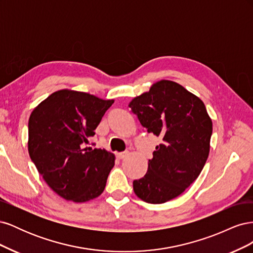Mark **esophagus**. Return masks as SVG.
Instances as JSON below:
<instances>
[{
	"instance_id": "esophagus-1",
	"label": "esophagus",
	"mask_w": 253,
	"mask_h": 253,
	"mask_svg": "<svg viewBox=\"0 0 253 253\" xmlns=\"http://www.w3.org/2000/svg\"><path fill=\"white\" fill-rule=\"evenodd\" d=\"M128 153L127 152H121V153H117V158L119 159H124L127 156Z\"/></svg>"
}]
</instances>
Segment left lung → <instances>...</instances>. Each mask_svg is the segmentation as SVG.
<instances>
[{"label": "left lung", "instance_id": "obj_1", "mask_svg": "<svg viewBox=\"0 0 253 253\" xmlns=\"http://www.w3.org/2000/svg\"><path fill=\"white\" fill-rule=\"evenodd\" d=\"M128 108L148 133L163 138L135 194L149 204H164L193 183L208 159L212 120L200 98L180 84L160 80L135 97Z\"/></svg>", "mask_w": 253, "mask_h": 253}]
</instances>
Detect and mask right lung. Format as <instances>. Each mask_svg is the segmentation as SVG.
Returning <instances> with one entry per match:
<instances>
[{"label": "right lung", "mask_w": 253, "mask_h": 253, "mask_svg": "<svg viewBox=\"0 0 253 253\" xmlns=\"http://www.w3.org/2000/svg\"><path fill=\"white\" fill-rule=\"evenodd\" d=\"M114 100L60 89L38 104L28 121V153L43 179L66 201L101 195L115 165L106 150L86 147Z\"/></svg>", "instance_id": "1"}]
</instances>
